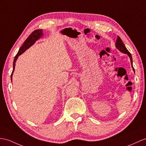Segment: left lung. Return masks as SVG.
<instances>
[{"label":"left lung","instance_id":"8db88e82","mask_svg":"<svg viewBox=\"0 0 146 146\" xmlns=\"http://www.w3.org/2000/svg\"><path fill=\"white\" fill-rule=\"evenodd\" d=\"M116 47L118 48L119 50L121 52L124 53V54H127V55L129 56V57L131 59V65H132L133 70L135 72V70L134 69V67L133 66V59H132V56H131V54L129 52V51L127 50L126 49L125 45L124 44V43L123 42L121 39L120 38V37L119 36H118V38H117V40L116 41Z\"/></svg>","mask_w":146,"mask_h":146}]
</instances>
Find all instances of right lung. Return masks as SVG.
<instances>
[{"label": "right lung", "instance_id": "1", "mask_svg": "<svg viewBox=\"0 0 146 146\" xmlns=\"http://www.w3.org/2000/svg\"><path fill=\"white\" fill-rule=\"evenodd\" d=\"M42 35V30H36L33 31L32 33L29 35V36L27 38V40H25V41L24 42V43L23 44V45L19 49V52L17 54V55L15 57V59L13 60V70L11 74V80H12V75H13V72L14 71V69H15V62L17 61V59L18 58L19 56H20V54H22L23 52L25 51L28 48H29L31 45H33L35 42L37 40H38Z\"/></svg>", "mask_w": 146, "mask_h": 146}]
</instances>
